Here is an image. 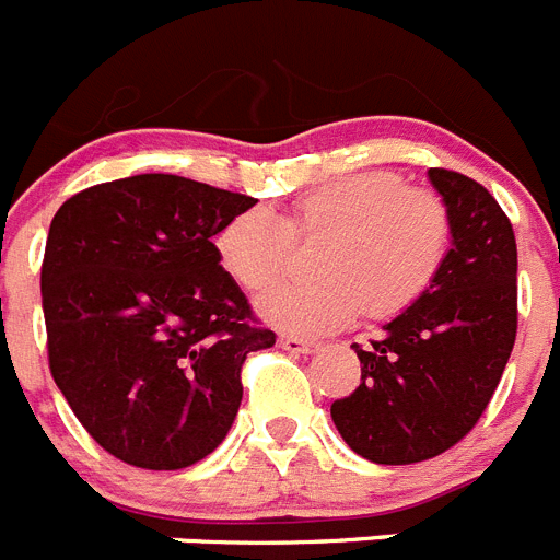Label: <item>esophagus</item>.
<instances>
[{"mask_svg":"<svg viewBox=\"0 0 560 560\" xmlns=\"http://www.w3.org/2000/svg\"><path fill=\"white\" fill-rule=\"evenodd\" d=\"M280 348L289 350V353H314L316 341L300 339V336H280Z\"/></svg>","mask_w":560,"mask_h":560,"instance_id":"esophagus-1","label":"esophagus"}]
</instances>
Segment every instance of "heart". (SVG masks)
Instances as JSON below:
<instances>
[{"label":"heart","mask_w":560,"mask_h":560,"mask_svg":"<svg viewBox=\"0 0 560 560\" xmlns=\"http://www.w3.org/2000/svg\"><path fill=\"white\" fill-rule=\"evenodd\" d=\"M308 283L266 294L260 316L280 330L323 336L364 311H407L432 289L452 249V215L440 196L412 190L398 173H353L305 192L289 212L249 207L215 232V255L249 294L275 289L291 269L294 241H319Z\"/></svg>","instance_id":"1"}]
</instances>
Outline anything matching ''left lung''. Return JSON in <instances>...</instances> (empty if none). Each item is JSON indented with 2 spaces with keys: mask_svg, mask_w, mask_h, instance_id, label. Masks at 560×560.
Here are the masks:
<instances>
[{
  "mask_svg": "<svg viewBox=\"0 0 560 560\" xmlns=\"http://www.w3.org/2000/svg\"><path fill=\"white\" fill-rule=\"evenodd\" d=\"M452 215V249L432 289L368 348L361 384L334 400L341 440L370 463H423L482 418L516 341V235L491 192L432 167Z\"/></svg>",
  "mask_w": 560,
  "mask_h": 560,
  "instance_id": "left-lung-1",
  "label": "left lung"
}]
</instances>
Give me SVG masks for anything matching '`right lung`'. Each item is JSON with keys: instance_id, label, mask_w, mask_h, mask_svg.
Instances as JSON below:
<instances>
[{"instance_id": "add662e5", "label": "right lung", "mask_w": 560, "mask_h": 560, "mask_svg": "<svg viewBox=\"0 0 560 560\" xmlns=\"http://www.w3.org/2000/svg\"><path fill=\"white\" fill-rule=\"evenodd\" d=\"M257 201L142 173L86 187L49 224L42 264L49 373L97 446L148 471L219 448L246 355L275 345L212 237Z\"/></svg>"}]
</instances>
